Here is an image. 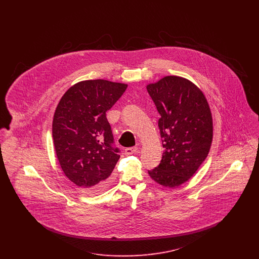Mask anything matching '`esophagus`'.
Returning a JSON list of instances; mask_svg holds the SVG:
<instances>
[{
    "mask_svg": "<svg viewBox=\"0 0 259 259\" xmlns=\"http://www.w3.org/2000/svg\"><path fill=\"white\" fill-rule=\"evenodd\" d=\"M138 151V147H132V148H125V153L126 154H133Z\"/></svg>",
    "mask_w": 259,
    "mask_h": 259,
    "instance_id": "1",
    "label": "esophagus"
}]
</instances>
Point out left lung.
<instances>
[{
  "instance_id": "left-lung-1",
  "label": "left lung",
  "mask_w": 259,
  "mask_h": 259,
  "mask_svg": "<svg viewBox=\"0 0 259 259\" xmlns=\"http://www.w3.org/2000/svg\"><path fill=\"white\" fill-rule=\"evenodd\" d=\"M147 89L160 113L158 127L165 148L160 164L148 174L159 185L176 187L187 182L208 156L211 112L202 91L184 77L168 75Z\"/></svg>"
}]
</instances>
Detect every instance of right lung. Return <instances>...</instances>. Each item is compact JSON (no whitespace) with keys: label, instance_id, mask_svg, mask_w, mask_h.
Listing matches in <instances>:
<instances>
[{"label":"right lung","instance_id":"right-lung-1","mask_svg":"<svg viewBox=\"0 0 259 259\" xmlns=\"http://www.w3.org/2000/svg\"><path fill=\"white\" fill-rule=\"evenodd\" d=\"M127 84L83 80L63 95L53 116L52 137L62 170L74 185L92 192L105 189L120 155L106 111Z\"/></svg>","mask_w":259,"mask_h":259}]
</instances>
